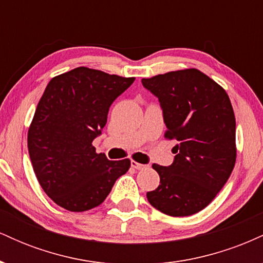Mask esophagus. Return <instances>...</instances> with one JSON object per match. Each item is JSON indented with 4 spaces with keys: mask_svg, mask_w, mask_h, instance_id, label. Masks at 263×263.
<instances>
[{
    "mask_svg": "<svg viewBox=\"0 0 263 263\" xmlns=\"http://www.w3.org/2000/svg\"><path fill=\"white\" fill-rule=\"evenodd\" d=\"M131 167L135 168V170H137V171H141V170H143V168H146V165L141 164V163H138L136 161H131Z\"/></svg>",
    "mask_w": 263,
    "mask_h": 263,
    "instance_id": "34e87169",
    "label": "esophagus"
}]
</instances>
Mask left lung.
Returning <instances> with one entry per match:
<instances>
[{
  "label": "left lung",
  "mask_w": 263,
  "mask_h": 263,
  "mask_svg": "<svg viewBox=\"0 0 263 263\" xmlns=\"http://www.w3.org/2000/svg\"><path fill=\"white\" fill-rule=\"evenodd\" d=\"M142 85L158 98L167 126L164 137L177 142L171 165H152L161 182L147 199L167 215H193L213 201L236 162L230 99L198 69L156 75L142 79Z\"/></svg>",
  "instance_id": "1"
}]
</instances>
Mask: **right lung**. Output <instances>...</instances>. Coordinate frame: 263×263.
Returning <instances> with one entry per match:
<instances>
[{
	"mask_svg": "<svg viewBox=\"0 0 263 263\" xmlns=\"http://www.w3.org/2000/svg\"><path fill=\"white\" fill-rule=\"evenodd\" d=\"M134 81L79 66L45 87L28 129V152L39 184L59 206L77 213L98 206L128 171L129 159L108 161L92 141L111 104Z\"/></svg>",
	"mask_w": 263,
	"mask_h": 263,
	"instance_id": "obj_1",
	"label": "right lung"
}]
</instances>
